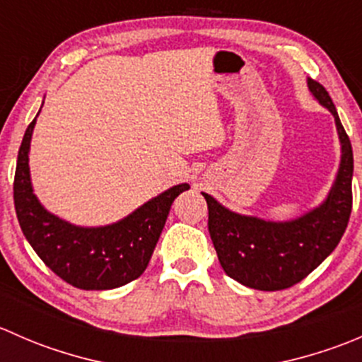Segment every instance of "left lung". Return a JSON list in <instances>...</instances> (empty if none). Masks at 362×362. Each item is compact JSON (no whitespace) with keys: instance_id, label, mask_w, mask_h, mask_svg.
<instances>
[{"instance_id":"1","label":"left lung","mask_w":362,"mask_h":362,"mask_svg":"<svg viewBox=\"0 0 362 362\" xmlns=\"http://www.w3.org/2000/svg\"><path fill=\"white\" fill-rule=\"evenodd\" d=\"M308 89L337 122L341 160L329 194L313 210L287 222L240 215L203 192L208 231L226 275L257 291H282L301 282L341 240L352 211L354 154L327 90L308 78Z\"/></svg>"}]
</instances>
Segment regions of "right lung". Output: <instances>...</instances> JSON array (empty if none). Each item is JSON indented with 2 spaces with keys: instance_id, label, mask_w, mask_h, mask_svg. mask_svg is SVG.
I'll use <instances>...</instances> for the list:
<instances>
[{
  "instance_id": "add662e5",
  "label": "right lung",
  "mask_w": 362,
  "mask_h": 362,
  "mask_svg": "<svg viewBox=\"0 0 362 362\" xmlns=\"http://www.w3.org/2000/svg\"><path fill=\"white\" fill-rule=\"evenodd\" d=\"M36 117L24 133L13 180V203L25 240L38 257L73 287L107 291L133 282L151 261L171 203L187 191L189 184L173 185L113 224L100 228L69 224L47 211L33 192L29 145Z\"/></svg>"
}]
</instances>
